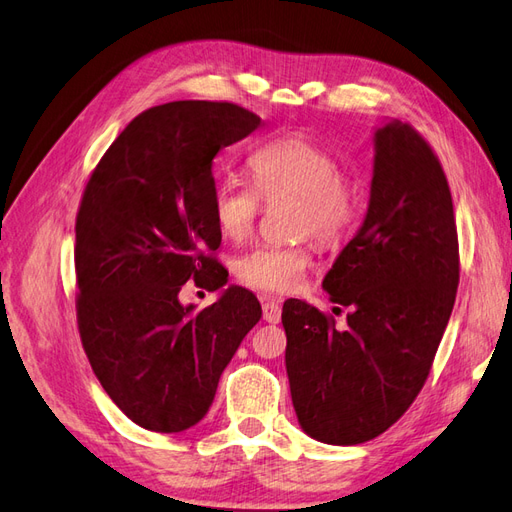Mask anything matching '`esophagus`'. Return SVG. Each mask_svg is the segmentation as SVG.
I'll list each match as a JSON object with an SVG mask.
<instances>
[{
	"label": "esophagus",
	"instance_id": "1",
	"mask_svg": "<svg viewBox=\"0 0 512 512\" xmlns=\"http://www.w3.org/2000/svg\"><path fill=\"white\" fill-rule=\"evenodd\" d=\"M263 319L267 323H280V319H282L280 302H276V299H273V297H265L263 299Z\"/></svg>",
	"mask_w": 512,
	"mask_h": 512
}]
</instances>
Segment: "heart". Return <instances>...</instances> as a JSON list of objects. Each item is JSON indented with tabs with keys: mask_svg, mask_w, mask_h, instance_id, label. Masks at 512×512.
<instances>
[{
	"mask_svg": "<svg viewBox=\"0 0 512 512\" xmlns=\"http://www.w3.org/2000/svg\"><path fill=\"white\" fill-rule=\"evenodd\" d=\"M256 189L223 178L213 189L215 226L223 239L243 241L252 234L265 204L293 202L295 234H315L321 243L343 241L360 213L358 186L341 171L326 145L306 134H284L249 156ZM310 247L254 245L234 260V276L263 293H289L310 267Z\"/></svg>",
	"mask_w": 512,
	"mask_h": 512,
	"instance_id": "obj_1",
	"label": "heart"
}]
</instances>
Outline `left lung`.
<instances>
[{"mask_svg": "<svg viewBox=\"0 0 512 512\" xmlns=\"http://www.w3.org/2000/svg\"><path fill=\"white\" fill-rule=\"evenodd\" d=\"M363 226L323 278L350 306L345 330L286 299V373L299 426L330 445L376 439L415 402L450 321L458 234L450 184L426 139L389 121L373 134Z\"/></svg>", "mask_w": 512, "mask_h": 512, "instance_id": "obj_1", "label": "left lung"}]
</instances>
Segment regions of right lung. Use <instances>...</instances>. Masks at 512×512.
<instances>
[{
	"mask_svg": "<svg viewBox=\"0 0 512 512\" xmlns=\"http://www.w3.org/2000/svg\"><path fill=\"white\" fill-rule=\"evenodd\" d=\"M260 117L228 102H169L134 117L99 160L76 219L78 330L110 400L136 426L182 432L263 310L228 286L215 304H180L186 280L217 291L213 158Z\"/></svg>",
	"mask_w": 512,
	"mask_h": 512,
	"instance_id": "right-lung-1",
	"label": "right lung"
}]
</instances>
